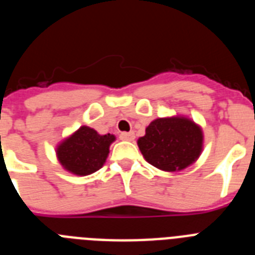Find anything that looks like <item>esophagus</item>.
I'll return each mask as SVG.
<instances>
[{
  "label": "esophagus",
  "instance_id": "obj_1",
  "mask_svg": "<svg viewBox=\"0 0 255 255\" xmlns=\"http://www.w3.org/2000/svg\"><path fill=\"white\" fill-rule=\"evenodd\" d=\"M134 138H135V134L134 132H121L120 134V139L121 140H126V141H131V140H134Z\"/></svg>",
  "mask_w": 255,
  "mask_h": 255
}]
</instances>
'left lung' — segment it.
Here are the masks:
<instances>
[{
	"instance_id": "8db88e82",
	"label": "left lung",
	"mask_w": 255,
	"mask_h": 255,
	"mask_svg": "<svg viewBox=\"0 0 255 255\" xmlns=\"http://www.w3.org/2000/svg\"><path fill=\"white\" fill-rule=\"evenodd\" d=\"M139 149L152 166L163 171H180L197 161L203 145V132L186 117L157 119L139 138Z\"/></svg>"
}]
</instances>
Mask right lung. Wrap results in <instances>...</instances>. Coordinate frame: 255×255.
Listing matches in <instances>:
<instances>
[{
	"mask_svg": "<svg viewBox=\"0 0 255 255\" xmlns=\"http://www.w3.org/2000/svg\"><path fill=\"white\" fill-rule=\"evenodd\" d=\"M115 140L112 134L100 135L94 129L82 126L57 147V158L70 172L85 176L103 166Z\"/></svg>",
	"mask_w": 255,
	"mask_h": 255,
	"instance_id": "add662e5",
	"label": "right lung"
}]
</instances>
